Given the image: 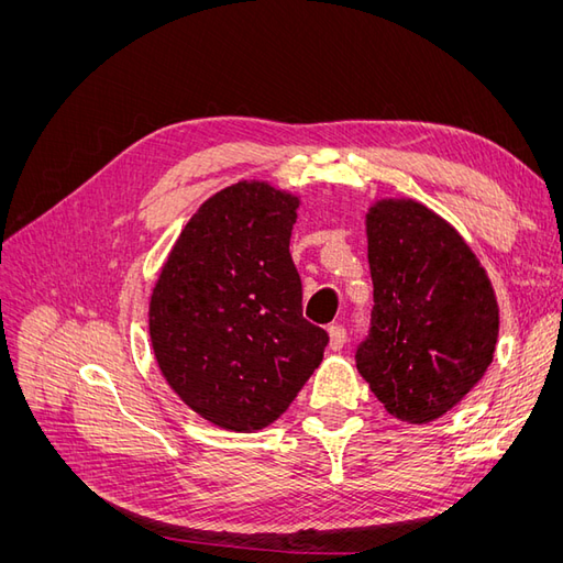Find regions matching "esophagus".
Returning <instances> with one entry per match:
<instances>
[{
    "instance_id": "1",
    "label": "esophagus",
    "mask_w": 563,
    "mask_h": 563,
    "mask_svg": "<svg viewBox=\"0 0 563 563\" xmlns=\"http://www.w3.org/2000/svg\"><path fill=\"white\" fill-rule=\"evenodd\" d=\"M345 340H347V333H345L343 327H331L329 329V350H333V352L343 350Z\"/></svg>"
}]
</instances>
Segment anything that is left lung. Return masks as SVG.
Wrapping results in <instances>:
<instances>
[{"instance_id":"1","label":"left lung","mask_w":563,"mask_h":563,"mask_svg":"<svg viewBox=\"0 0 563 563\" xmlns=\"http://www.w3.org/2000/svg\"><path fill=\"white\" fill-rule=\"evenodd\" d=\"M371 333L356 371L397 420L449 413L484 378L500 331L493 284L449 220L406 197L366 213Z\"/></svg>"}]
</instances>
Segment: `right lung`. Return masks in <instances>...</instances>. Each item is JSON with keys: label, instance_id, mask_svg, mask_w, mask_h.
Wrapping results in <instances>:
<instances>
[{"label": "right lung", "instance_id": "obj_1", "mask_svg": "<svg viewBox=\"0 0 563 563\" xmlns=\"http://www.w3.org/2000/svg\"><path fill=\"white\" fill-rule=\"evenodd\" d=\"M298 207V195L265 180L216 192L152 288L147 327L162 376L216 428H267L323 360L329 335L302 319L288 253Z\"/></svg>", "mask_w": 563, "mask_h": 563}]
</instances>
